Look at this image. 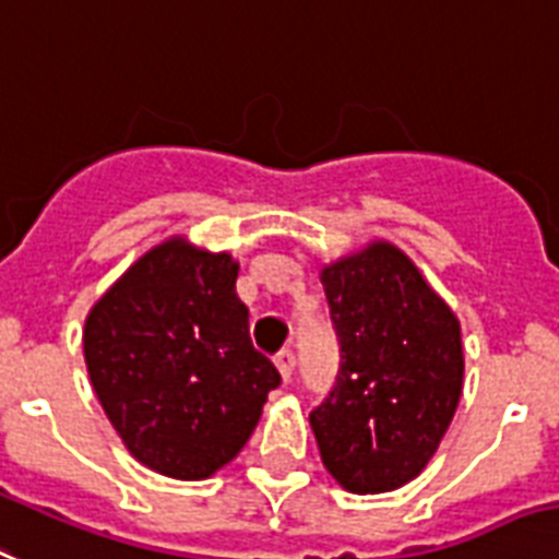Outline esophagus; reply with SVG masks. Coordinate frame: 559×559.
<instances>
[{"mask_svg":"<svg viewBox=\"0 0 559 559\" xmlns=\"http://www.w3.org/2000/svg\"><path fill=\"white\" fill-rule=\"evenodd\" d=\"M275 365H278L281 376H284V382H289V379H293V370H295V353L281 350L278 356H275Z\"/></svg>","mask_w":559,"mask_h":559,"instance_id":"1","label":"esophagus"}]
</instances>
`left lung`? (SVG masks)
I'll return each instance as SVG.
<instances>
[{"label": "left lung", "instance_id": "8db88e82", "mask_svg": "<svg viewBox=\"0 0 559 559\" xmlns=\"http://www.w3.org/2000/svg\"><path fill=\"white\" fill-rule=\"evenodd\" d=\"M342 365L310 413L321 462L353 493L419 476L462 396V333L411 258L388 240L321 270Z\"/></svg>", "mask_w": 559, "mask_h": 559}]
</instances>
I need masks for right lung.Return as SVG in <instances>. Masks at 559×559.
<instances>
[{"label":"right lung","instance_id":"add662e5","mask_svg":"<svg viewBox=\"0 0 559 559\" xmlns=\"http://www.w3.org/2000/svg\"><path fill=\"white\" fill-rule=\"evenodd\" d=\"M238 261L169 238L91 307L85 365L108 421L146 468L206 479L252 437L281 384L249 338Z\"/></svg>","mask_w":559,"mask_h":559}]
</instances>
